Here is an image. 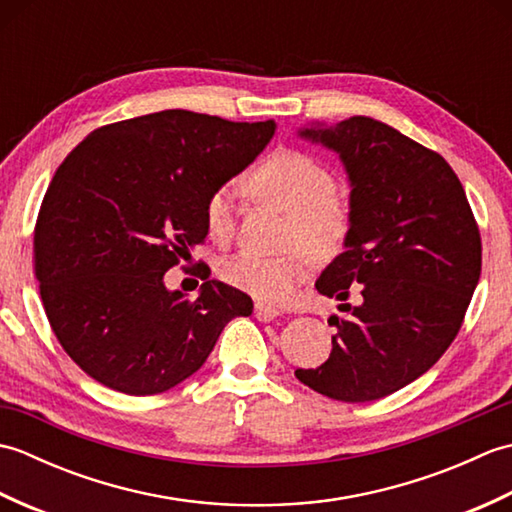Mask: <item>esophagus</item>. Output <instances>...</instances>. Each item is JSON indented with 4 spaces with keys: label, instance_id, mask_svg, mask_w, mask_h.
Segmentation results:
<instances>
[{
    "label": "esophagus",
    "instance_id": "1",
    "mask_svg": "<svg viewBox=\"0 0 512 512\" xmlns=\"http://www.w3.org/2000/svg\"><path fill=\"white\" fill-rule=\"evenodd\" d=\"M277 308L273 306H264V303H255V317L259 321H273L277 317Z\"/></svg>",
    "mask_w": 512,
    "mask_h": 512
}]
</instances>
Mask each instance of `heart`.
Returning <instances> with one entry per match:
<instances>
[{
    "label": "heart",
    "instance_id": "obj_1",
    "mask_svg": "<svg viewBox=\"0 0 512 512\" xmlns=\"http://www.w3.org/2000/svg\"><path fill=\"white\" fill-rule=\"evenodd\" d=\"M250 189L259 200L288 215V255L264 257L242 250L226 259L220 273L228 284L255 299L281 303L308 273V262H323L339 253L350 233L352 211L336 193L332 171L306 151L281 147L250 173ZM206 228L211 237L226 239L235 228V191L215 189L206 200Z\"/></svg>",
    "mask_w": 512,
    "mask_h": 512
}]
</instances>
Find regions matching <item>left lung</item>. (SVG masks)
I'll list each match as a JSON object with an SVG mask.
<instances>
[{"mask_svg": "<svg viewBox=\"0 0 512 512\" xmlns=\"http://www.w3.org/2000/svg\"><path fill=\"white\" fill-rule=\"evenodd\" d=\"M297 136L339 154L352 224L317 279L321 295L341 301L330 358L295 376L332 400L385 398L453 343L482 273L480 231L449 162L398 129L352 116ZM350 289L358 304L346 303Z\"/></svg>", "mask_w": 512, "mask_h": 512, "instance_id": "left-lung-1", "label": "left lung"}]
</instances>
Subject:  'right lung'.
Returning <instances> with one entry per match:
<instances>
[{"mask_svg":"<svg viewBox=\"0 0 512 512\" xmlns=\"http://www.w3.org/2000/svg\"><path fill=\"white\" fill-rule=\"evenodd\" d=\"M275 129L165 110L94 129L61 162L37 217L35 273L85 374L129 396L162 394L198 372L228 321L250 317V297L211 270L193 301L165 273L209 235V195Z\"/></svg>","mask_w":512,"mask_h":512,"instance_id":"1","label":"right lung"}]
</instances>
